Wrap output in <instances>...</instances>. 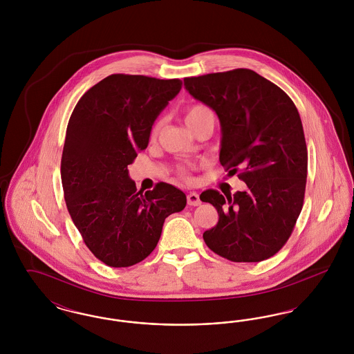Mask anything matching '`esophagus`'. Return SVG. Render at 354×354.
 I'll use <instances>...</instances> for the list:
<instances>
[{
	"instance_id": "obj_1",
	"label": "esophagus",
	"mask_w": 354,
	"mask_h": 354,
	"mask_svg": "<svg viewBox=\"0 0 354 354\" xmlns=\"http://www.w3.org/2000/svg\"><path fill=\"white\" fill-rule=\"evenodd\" d=\"M187 203H188V205H199L201 198H199L198 192H189L187 195Z\"/></svg>"
}]
</instances>
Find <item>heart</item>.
Wrapping results in <instances>:
<instances>
[{"label": "heart", "mask_w": 354, "mask_h": 354, "mask_svg": "<svg viewBox=\"0 0 354 354\" xmlns=\"http://www.w3.org/2000/svg\"><path fill=\"white\" fill-rule=\"evenodd\" d=\"M204 119H215L214 111H212L209 107H207V106H204V104H194V106H191V107L187 109L185 115V124H187L191 130H194V129L196 127V124L201 123ZM160 127H162V120H156V122L153 123L151 133H150L151 138H155L156 135L159 134Z\"/></svg>", "instance_id": "b5f03b06"}]
</instances>
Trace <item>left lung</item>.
<instances>
[{
    "instance_id": "obj_1",
    "label": "left lung",
    "mask_w": 354,
    "mask_h": 354,
    "mask_svg": "<svg viewBox=\"0 0 354 354\" xmlns=\"http://www.w3.org/2000/svg\"><path fill=\"white\" fill-rule=\"evenodd\" d=\"M185 90L220 120L219 160L245 191L223 196L207 189L218 224L205 231L208 248L236 263L279 252L301 212L308 151L300 114L286 93L250 68L185 78Z\"/></svg>"
}]
</instances>
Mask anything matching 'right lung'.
Listing matches in <instances>:
<instances>
[{"mask_svg": "<svg viewBox=\"0 0 354 354\" xmlns=\"http://www.w3.org/2000/svg\"><path fill=\"white\" fill-rule=\"evenodd\" d=\"M180 88V80L113 74L87 90L70 117L61 160L65 201L84 244L109 267L145 260L166 218L187 204L169 183L138 191L127 169Z\"/></svg>", "mask_w": 354, "mask_h": 354, "instance_id": "obj_1", "label": "right lung"}]
</instances>
